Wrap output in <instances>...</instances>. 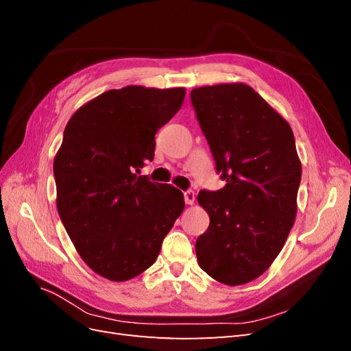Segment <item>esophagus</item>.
Masks as SVG:
<instances>
[{
  "instance_id": "obj_1",
  "label": "esophagus",
  "mask_w": 351,
  "mask_h": 351,
  "mask_svg": "<svg viewBox=\"0 0 351 351\" xmlns=\"http://www.w3.org/2000/svg\"><path fill=\"white\" fill-rule=\"evenodd\" d=\"M184 202H186V205H193L195 204V192H193V190H186V192H184Z\"/></svg>"
}]
</instances>
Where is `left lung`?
Masks as SVG:
<instances>
[{
  "label": "left lung",
  "mask_w": 351,
  "mask_h": 351,
  "mask_svg": "<svg viewBox=\"0 0 351 351\" xmlns=\"http://www.w3.org/2000/svg\"><path fill=\"white\" fill-rule=\"evenodd\" d=\"M202 132L226 186L200 190L209 227L196 240L209 277L241 285L278 256L297 212L302 164L290 124L244 83L190 92Z\"/></svg>",
  "instance_id": "1"
}]
</instances>
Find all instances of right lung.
<instances>
[{
  "mask_svg": "<svg viewBox=\"0 0 351 351\" xmlns=\"http://www.w3.org/2000/svg\"><path fill=\"white\" fill-rule=\"evenodd\" d=\"M184 95V88L111 89L66 125L54 159L57 209L80 258L104 278L127 281L149 268L184 209L178 189L139 176Z\"/></svg>",
  "mask_w": 351,
  "mask_h": 351,
  "instance_id": "obj_1",
  "label": "right lung"
}]
</instances>
